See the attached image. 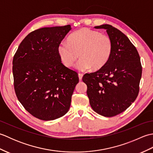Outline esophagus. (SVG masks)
<instances>
[{
    "instance_id": "34e87169",
    "label": "esophagus",
    "mask_w": 153,
    "mask_h": 153,
    "mask_svg": "<svg viewBox=\"0 0 153 153\" xmlns=\"http://www.w3.org/2000/svg\"><path fill=\"white\" fill-rule=\"evenodd\" d=\"M78 76H79V81H82V77H83V74H78Z\"/></svg>"
}]
</instances>
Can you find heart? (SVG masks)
Here are the masks:
<instances>
[{
	"instance_id": "heart-1",
	"label": "heart",
	"mask_w": 153,
	"mask_h": 153,
	"mask_svg": "<svg viewBox=\"0 0 153 153\" xmlns=\"http://www.w3.org/2000/svg\"><path fill=\"white\" fill-rule=\"evenodd\" d=\"M113 45L108 35L99 31L82 28L74 32L68 39V43L61 42L58 45V53L61 61L67 68L76 64L79 71H86L92 68L93 70L101 69L111 56Z\"/></svg>"
}]
</instances>
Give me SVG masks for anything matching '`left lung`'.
I'll return each mask as SVG.
<instances>
[{"label": "left lung", "mask_w": 153, "mask_h": 153, "mask_svg": "<svg viewBox=\"0 0 153 153\" xmlns=\"http://www.w3.org/2000/svg\"><path fill=\"white\" fill-rule=\"evenodd\" d=\"M95 28L106 30L112 42V53L105 66L85 74L82 80L94 111L112 117L125 111L138 96L142 74L140 57L128 37L118 29L108 24Z\"/></svg>", "instance_id": "1"}]
</instances>
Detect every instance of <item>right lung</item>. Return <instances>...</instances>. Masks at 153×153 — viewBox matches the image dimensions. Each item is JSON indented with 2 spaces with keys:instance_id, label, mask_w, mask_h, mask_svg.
Listing matches in <instances>:
<instances>
[{
  "instance_id": "right-lung-1",
  "label": "right lung",
  "mask_w": 153,
  "mask_h": 153,
  "mask_svg": "<svg viewBox=\"0 0 153 153\" xmlns=\"http://www.w3.org/2000/svg\"><path fill=\"white\" fill-rule=\"evenodd\" d=\"M71 25L43 27L31 32L19 44L13 58L16 97L33 116L48 121L68 112L75 87L76 71L62 63L58 47Z\"/></svg>"
}]
</instances>
